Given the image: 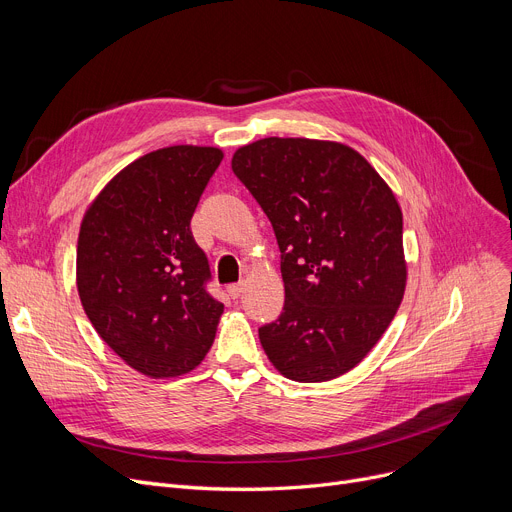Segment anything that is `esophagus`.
<instances>
[{"mask_svg":"<svg viewBox=\"0 0 512 512\" xmlns=\"http://www.w3.org/2000/svg\"><path fill=\"white\" fill-rule=\"evenodd\" d=\"M228 294H230V299H238L240 297V292H242V282H234V284H228Z\"/></svg>","mask_w":512,"mask_h":512,"instance_id":"34e87169","label":"esophagus"}]
</instances>
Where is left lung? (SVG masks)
Returning a JSON list of instances; mask_svg holds the SVG:
<instances>
[{
  "mask_svg": "<svg viewBox=\"0 0 512 512\" xmlns=\"http://www.w3.org/2000/svg\"><path fill=\"white\" fill-rule=\"evenodd\" d=\"M232 172L280 247L284 309L259 328L267 359L305 384L351 371L390 326L407 286L390 186L355 149L313 139L240 147Z\"/></svg>",
  "mask_w": 512,
  "mask_h": 512,
  "instance_id": "8db88e82",
  "label": "left lung"
}]
</instances>
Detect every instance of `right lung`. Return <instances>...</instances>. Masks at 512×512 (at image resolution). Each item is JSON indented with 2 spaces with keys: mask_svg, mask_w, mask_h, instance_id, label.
I'll list each match as a JSON object with an SVG mask.
<instances>
[{
  "mask_svg": "<svg viewBox=\"0 0 512 512\" xmlns=\"http://www.w3.org/2000/svg\"><path fill=\"white\" fill-rule=\"evenodd\" d=\"M222 157L195 145L151 151L107 182L80 224V303L103 342L149 378L195 369L224 313L207 292L209 261L191 232Z\"/></svg>",
  "mask_w": 512,
  "mask_h": 512,
  "instance_id": "1",
  "label": "right lung"
}]
</instances>
